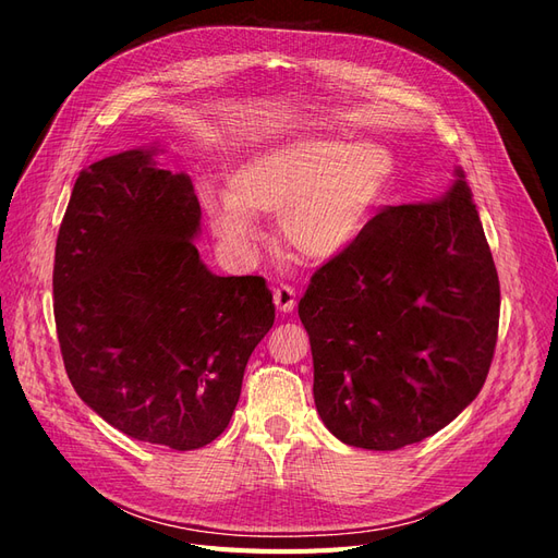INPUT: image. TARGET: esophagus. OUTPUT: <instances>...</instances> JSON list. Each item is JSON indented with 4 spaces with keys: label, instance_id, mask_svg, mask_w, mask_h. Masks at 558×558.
<instances>
[{
    "label": "esophagus",
    "instance_id": "34e87169",
    "mask_svg": "<svg viewBox=\"0 0 558 558\" xmlns=\"http://www.w3.org/2000/svg\"><path fill=\"white\" fill-rule=\"evenodd\" d=\"M274 301H276V308L280 313H292L294 305H296V292L294 287L290 284H278L274 290Z\"/></svg>",
    "mask_w": 558,
    "mask_h": 558
}]
</instances>
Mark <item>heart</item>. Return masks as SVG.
Returning a JSON list of instances; mask_svg holds the SVG:
<instances>
[{"label": "heart", "instance_id": "heart-1", "mask_svg": "<svg viewBox=\"0 0 558 558\" xmlns=\"http://www.w3.org/2000/svg\"><path fill=\"white\" fill-rule=\"evenodd\" d=\"M393 175L375 143L303 136L255 153L231 173L229 192H206L215 236L247 250L259 239L255 215H280L284 245L305 259H329L359 236Z\"/></svg>", "mask_w": 558, "mask_h": 558}]
</instances>
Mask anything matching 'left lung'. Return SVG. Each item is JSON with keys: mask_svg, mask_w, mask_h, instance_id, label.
<instances>
[{"mask_svg": "<svg viewBox=\"0 0 558 558\" xmlns=\"http://www.w3.org/2000/svg\"><path fill=\"white\" fill-rule=\"evenodd\" d=\"M500 287L459 169L436 202L389 206L299 301L315 405L345 445L391 452L438 434L487 380Z\"/></svg>", "mask_w": 558, "mask_h": 558, "instance_id": "obj_1", "label": "left lung"}]
</instances>
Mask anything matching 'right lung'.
<instances>
[{"mask_svg": "<svg viewBox=\"0 0 558 558\" xmlns=\"http://www.w3.org/2000/svg\"><path fill=\"white\" fill-rule=\"evenodd\" d=\"M136 148L81 171L52 266L56 327L78 397L134 440L178 452L227 428L247 359L274 327L259 276H215L187 173Z\"/></svg>", "mask_w": 558, "mask_h": 558, "instance_id": "right-lung-1", "label": "right lung"}]
</instances>
